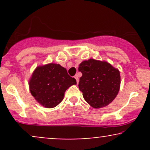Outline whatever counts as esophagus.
Returning a JSON list of instances; mask_svg holds the SVG:
<instances>
[{
  "label": "esophagus",
  "instance_id": "esophagus-1",
  "mask_svg": "<svg viewBox=\"0 0 150 150\" xmlns=\"http://www.w3.org/2000/svg\"><path fill=\"white\" fill-rule=\"evenodd\" d=\"M74 77H75V80H76V81H77V83H78L79 82V76L77 75H75V76H74Z\"/></svg>",
  "mask_w": 150,
  "mask_h": 150
}]
</instances>
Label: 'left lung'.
<instances>
[{"mask_svg":"<svg viewBox=\"0 0 150 150\" xmlns=\"http://www.w3.org/2000/svg\"><path fill=\"white\" fill-rule=\"evenodd\" d=\"M78 70L82 74L79 89L92 107L101 108L112 102L120 89L118 69L106 61L90 58L82 61Z\"/></svg>","mask_w":150,"mask_h":150,"instance_id":"obj_1","label":"left lung"}]
</instances>
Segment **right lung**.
Listing matches in <instances>:
<instances>
[{
	"instance_id": "add662e5",
	"label": "right lung",
	"mask_w": 150,
	"mask_h": 150,
	"mask_svg": "<svg viewBox=\"0 0 150 150\" xmlns=\"http://www.w3.org/2000/svg\"><path fill=\"white\" fill-rule=\"evenodd\" d=\"M76 84V80L68 75L65 68L53 63L37 66L29 80L31 94L39 104L48 108L60 104L66 89Z\"/></svg>"
}]
</instances>
